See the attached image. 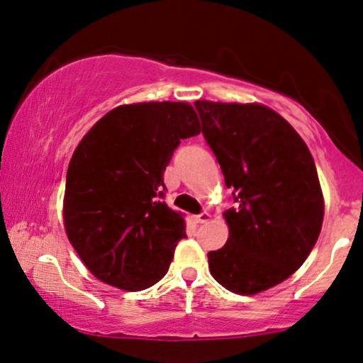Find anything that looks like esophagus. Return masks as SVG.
<instances>
[{"label":"esophagus","mask_w":363,"mask_h":363,"mask_svg":"<svg viewBox=\"0 0 363 363\" xmlns=\"http://www.w3.org/2000/svg\"><path fill=\"white\" fill-rule=\"evenodd\" d=\"M210 218H211L210 213L203 211V213H200V215L193 216V221H195V223H206V221H210Z\"/></svg>","instance_id":"esophagus-1"}]
</instances>
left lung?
<instances>
[{"instance_id": "left-lung-1", "label": "left lung", "mask_w": 363, "mask_h": 363, "mask_svg": "<svg viewBox=\"0 0 363 363\" xmlns=\"http://www.w3.org/2000/svg\"><path fill=\"white\" fill-rule=\"evenodd\" d=\"M203 137L233 188L230 238L208 252L211 276L257 294L299 269L319 238L324 198L309 148L291 123L259 104L196 101Z\"/></svg>"}]
</instances>
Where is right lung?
I'll return each mask as SVG.
<instances>
[{
    "label": "right lung",
    "mask_w": 363,
    "mask_h": 363,
    "mask_svg": "<svg viewBox=\"0 0 363 363\" xmlns=\"http://www.w3.org/2000/svg\"><path fill=\"white\" fill-rule=\"evenodd\" d=\"M200 133L190 104L143 102L106 113L69 162L64 226L87 269L123 291L167 274L183 213L163 201V172L182 138Z\"/></svg>",
    "instance_id": "add662e5"
}]
</instances>
